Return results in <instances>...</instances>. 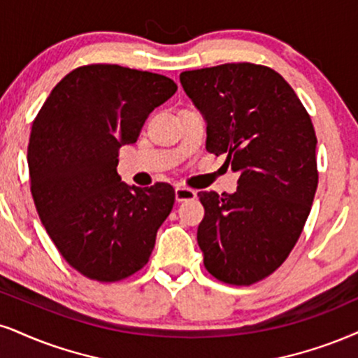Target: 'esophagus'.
I'll list each match as a JSON object with an SVG mask.
<instances>
[{
  "mask_svg": "<svg viewBox=\"0 0 358 358\" xmlns=\"http://www.w3.org/2000/svg\"><path fill=\"white\" fill-rule=\"evenodd\" d=\"M174 194H176V201H179V202L191 201V199H196V197H197L196 191H192V189H189V187H182V186L176 187Z\"/></svg>",
  "mask_w": 358,
  "mask_h": 358,
  "instance_id": "34e87169",
  "label": "esophagus"
}]
</instances>
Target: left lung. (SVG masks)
Returning <instances> with one entry per match:
<instances>
[{
	"label": "left lung",
	"mask_w": 358,
	"mask_h": 358,
	"mask_svg": "<svg viewBox=\"0 0 358 358\" xmlns=\"http://www.w3.org/2000/svg\"><path fill=\"white\" fill-rule=\"evenodd\" d=\"M206 121V149L239 172L234 194L199 192L197 229L215 279L250 285L279 268L301 237L319 182L310 116L267 66L229 63L180 73Z\"/></svg>",
	"instance_id": "1"
}]
</instances>
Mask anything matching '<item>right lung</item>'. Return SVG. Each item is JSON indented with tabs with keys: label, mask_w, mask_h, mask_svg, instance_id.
I'll return each instance as SVG.
<instances>
[{
	"label": "right lung",
	"mask_w": 358,
	"mask_h": 358,
	"mask_svg": "<svg viewBox=\"0 0 358 358\" xmlns=\"http://www.w3.org/2000/svg\"><path fill=\"white\" fill-rule=\"evenodd\" d=\"M172 79L117 64H90L61 79L31 127V194L48 236L69 266L116 282L148 264L174 206L171 184L127 186L117 152L134 144Z\"/></svg>",
	"instance_id": "1"
}]
</instances>
